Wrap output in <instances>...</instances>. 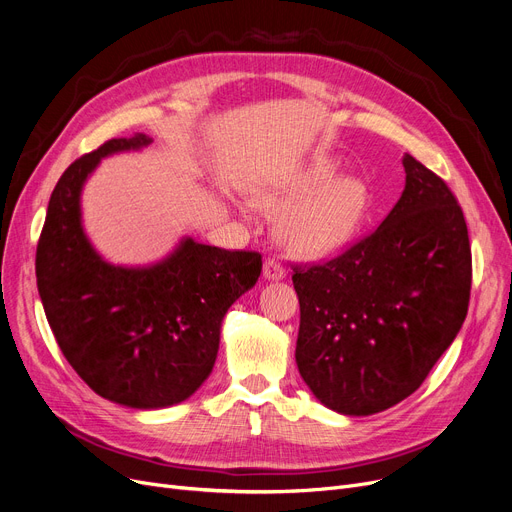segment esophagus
Instances as JSON below:
<instances>
[{"label": "esophagus", "instance_id": "1", "mask_svg": "<svg viewBox=\"0 0 512 512\" xmlns=\"http://www.w3.org/2000/svg\"><path fill=\"white\" fill-rule=\"evenodd\" d=\"M263 276H265V280H282L286 276V270L278 259L267 257L263 263Z\"/></svg>", "mask_w": 512, "mask_h": 512}]
</instances>
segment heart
I'll return each mask as SVG.
<instances>
[{"instance_id":"obj_1","label":"heart","mask_w":512,"mask_h":512,"mask_svg":"<svg viewBox=\"0 0 512 512\" xmlns=\"http://www.w3.org/2000/svg\"><path fill=\"white\" fill-rule=\"evenodd\" d=\"M336 178V166L317 159L278 191L253 197V203L265 211H286L278 232L288 251L301 257H326L357 236L369 211V191L361 180Z\"/></svg>"}]
</instances>
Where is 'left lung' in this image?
Returning <instances> with one entry per match:
<instances>
[{
    "label": "left lung",
    "mask_w": 512,
    "mask_h": 512,
    "mask_svg": "<svg viewBox=\"0 0 512 512\" xmlns=\"http://www.w3.org/2000/svg\"><path fill=\"white\" fill-rule=\"evenodd\" d=\"M386 220L344 253L297 265V365L315 398L373 415L411 396L467 317L471 247L448 184L413 155Z\"/></svg>",
    "instance_id": "8db88e82"
}]
</instances>
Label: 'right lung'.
I'll use <instances>...</instances> for the list:
<instances>
[{
    "instance_id": "add662e5",
    "label": "right lung",
    "mask_w": 512,
    "mask_h": 512,
    "mask_svg": "<svg viewBox=\"0 0 512 512\" xmlns=\"http://www.w3.org/2000/svg\"><path fill=\"white\" fill-rule=\"evenodd\" d=\"M137 132L78 157L53 188L37 245V288L60 351L99 396L164 409L191 396L213 369L222 319L255 286L261 255L184 238L164 261L112 265L80 222V193L101 157L143 149Z\"/></svg>"
}]
</instances>
